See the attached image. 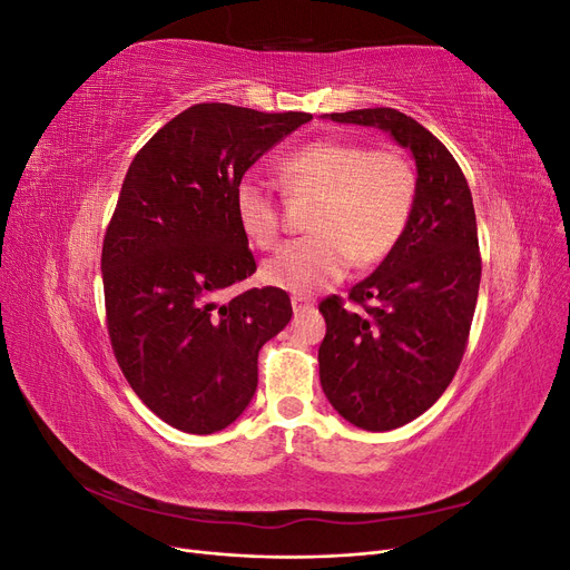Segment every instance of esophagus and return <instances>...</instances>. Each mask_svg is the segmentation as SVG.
<instances>
[{"label": "esophagus", "mask_w": 570, "mask_h": 570, "mask_svg": "<svg viewBox=\"0 0 570 570\" xmlns=\"http://www.w3.org/2000/svg\"><path fill=\"white\" fill-rule=\"evenodd\" d=\"M292 302V308H295V314H299V312H306V308H312L314 306V302L308 299V297H299V295H295L289 299Z\"/></svg>", "instance_id": "esophagus-1"}]
</instances>
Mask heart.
<instances>
[{"instance_id":"1","label":"heart","mask_w":570,"mask_h":570,"mask_svg":"<svg viewBox=\"0 0 570 570\" xmlns=\"http://www.w3.org/2000/svg\"><path fill=\"white\" fill-rule=\"evenodd\" d=\"M292 197H314L306 228L264 264L262 278L295 295L337 283L350 264L373 266L400 245L416 204V168L400 149L354 140L308 142L278 164ZM235 216L245 237L271 249L281 237V204L256 176L235 185Z\"/></svg>"}]
</instances>
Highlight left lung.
Masks as SVG:
<instances>
[{"label":"left lung","mask_w":570,"mask_h":570,"mask_svg":"<svg viewBox=\"0 0 570 570\" xmlns=\"http://www.w3.org/2000/svg\"><path fill=\"white\" fill-rule=\"evenodd\" d=\"M331 118L387 130L419 168L400 245L350 289L358 308L337 295L318 304L327 325L318 347L327 402L356 428L383 433L433 406L461 364L482 271L475 209L456 159L419 120L387 107Z\"/></svg>","instance_id":"left-lung-1"}]
</instances>
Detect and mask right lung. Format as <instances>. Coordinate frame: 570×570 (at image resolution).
Listing matches in <instances>:
<instances>
[{
  "instance_id": "right-lung-1",
  "label": "right lung",
  "mask_w": 570,
  "mask_h": 570,
  "mask_svg": "<svg viewBox=\"0 0 570 570\" xmlns=\"http://www.w3.org/2000/svg\"><path fill=\"white\" fill-rule=\"evenodd\" d=\"M302 111L195 105L135 154L101 245L107 331L126 381L161 421L212 435L247 409L258 350L292 318L281 287L218 295L256 271L235 185Z\"/></svg>"
}]
</instances>
